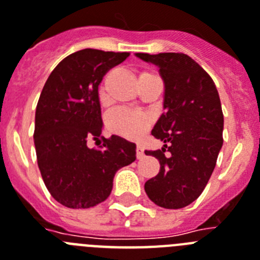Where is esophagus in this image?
<instances>
[{
	"label": "esophagus",
	"mask_w": 260,
	"mask_h": 260,
	"mask_svg": "<svg viewBox=\"0 0 260 260\" xmlns=\"http://www.w3.org/2000/svg\"><path fill=\"white\" fill-rule=\"evenodd\" d=\"M136 157L139 158V160L144 157V148L141 147V145H137L136 147Z\"/></svg>",
	"instance_id": "34e87169"
}]
</instances>
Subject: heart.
Returning <instances> with one entry per match:
<instances>
[{"mask_svg":"<svg viewBox=\"0 0 260 260\" xmlns=\"http://www.w3.org/2000/svg\"><path fill=\"white\" fill-rule=\"evenodd\" d=\"M107 126L113 134L136 140L143 136L150 126V117L147 113L126 108H116L108 113Z\"/></svg>","mask_w":260,"mask_h":260,"instance_id":"obj_1","label":"heart"}]
</instances>
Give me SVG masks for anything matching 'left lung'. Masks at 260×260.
<instances>
[{
    "label": "left lung",
    "instance_id": "obj_1",
    "mask_svg": "<svg viewBox=\"0 0 260 260\" xmlns=\"http://www.w3.org/2000/svg\"><path fill=\"white\" fill-rule=\"evenodd\" d=\"M135 55L160 69L165 88V112L152 129L164 147L145 150L147 156L160 161V172L145 182L144 189L161 208H185L204 191L223 144V113L217 87L186 54ZM165 151L170 152L168 156Z\"/></svg>",
    "mask_w": 260,
    "mask_h": 260
}]
</instances>
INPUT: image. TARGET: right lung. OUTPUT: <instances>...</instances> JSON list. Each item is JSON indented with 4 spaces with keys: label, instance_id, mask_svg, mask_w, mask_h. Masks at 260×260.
Instances as JSON below:
<instances>
[{
    "label": "right lung",
    "instance_id": "1",
    "mask_svg": "<svg viewBox=\"0 0 260 260\" xmlns=\"http://www.w3.org/2000/svg\"><path fill=\"white\" fill-rule=\"evenodd\" d=\"M129 52L84 49L62 60L46 80L36 110L37 161L47 190L70 209H88L111 194L120 168L136 160V144L113 135L102 149L103 131L99 84Z\"/></svg>",
    "mask_w": 260,
    "mask_h": 260
}]
</instances>
